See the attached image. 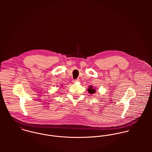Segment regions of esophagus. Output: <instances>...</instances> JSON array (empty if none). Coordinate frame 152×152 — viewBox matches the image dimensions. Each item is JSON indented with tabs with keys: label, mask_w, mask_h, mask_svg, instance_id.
<instances>
[{
	"label": "esophagus",
	"mask_w": 152,
	"mask_h": 152,
	"mask_svg": "<svg viewBox=\"0 0 152 152\" xmlns=\"http://www.w3.org/2000/svg\"><path fill=\"white\" fill-rule=\"evenodd\" d=\"M80 79H78H78L75 80H74V81H73V83H77V82H80Z\"/></svg>",
	"instance_id": "1"
}]
</instances>
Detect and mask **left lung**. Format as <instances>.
<instances>
[{
	"label": "left lung",
	"mask_w": 152,
	"mask_h": 152,
	"mask_svg": "<svg viewBox=\"0 0 152 152\" xmlns=\"http://www.w3.org/2000/svg\"><path fill=\"white\" fill-rule=\"evenodd\" d=\"M95 87H93L92 86H89L88 89V92L91 94H94L95 92Z\"/></svg>",
	"instance_id": "8db88e82"
}]
</instances>
